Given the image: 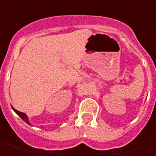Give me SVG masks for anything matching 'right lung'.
Wrapping results in <instances>:
<instances>
[{
	"mask_svg": "<svg viewBox=\"0 0 156 156\" xmlns=\"http://www.w3.org/2000/svg\"><path fill=\"white\" fill-rule=\"evenodd\" d=\"M13 108V110H14V111H15L16 113V114H17V115H18L19 116H20V117L22 118V120L25 121L27 124H30V125H31V124H30V122H29V121H28V118H27V115H26L25 114H24V113H22V112L18 111V110H16V109H15V108Z\"/></svg>",
	"mask_w": 156,
	"mask_h": 156,
	"instance_id": "1",
	"label": "right lung"
}]
</instances>
